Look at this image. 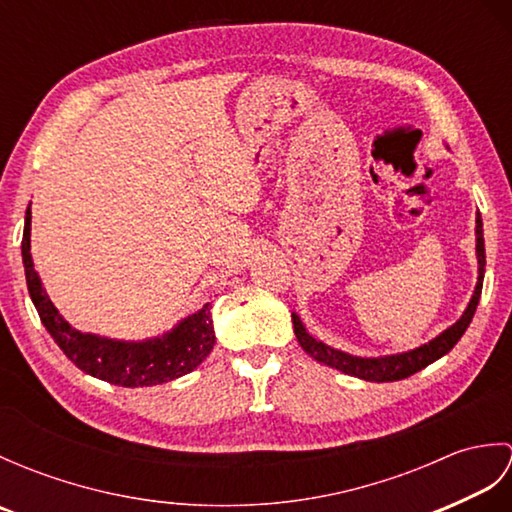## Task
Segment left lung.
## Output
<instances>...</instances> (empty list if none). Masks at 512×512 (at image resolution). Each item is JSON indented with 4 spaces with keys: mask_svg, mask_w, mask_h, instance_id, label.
Here are the masks:
<instances>
[{
    "mask_svg": "<svg viewBox=\"0 0 512 512\" xmlns=\"http://www.w3.org/2000/svg\"><path fill=\"white\" fill-rule=\"evenodd\" d=\"M475 253H477V284H475L469 306H466L462 317L455 321L451 328L440 332L436 339H431L429 343L416 347V350L387 354V356H369V358L347 354L343 350H334V347L314 339V336L306 330V325H303V321L299 319V314L292 312V325H295V336L299 345L303 347V352L314 358V361L339 369L343 374L369 380V383H394V380H402L420 372V369L431 365L433 361H438V358H442L444 354H449L453 350V345L462 339V334L466 332V328H469L477 303H480L482 284H484V266H486L484 228H482L480 213H477V220H475Z\"/></svg>",
    "mask_w": 512,
    "mask_h": 512,
    "instance_id": "1",
    "label": "left lung"
}]
</instances>
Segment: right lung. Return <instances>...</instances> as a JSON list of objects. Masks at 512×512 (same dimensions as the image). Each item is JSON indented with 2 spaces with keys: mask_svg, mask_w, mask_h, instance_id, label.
I'll return each mask as SVG.
<instances>
[{
  "mask_svg": "<svg viewBox=\"0 0 512 512\" xmlns=\"http://www.w3.org/2000/svg\"><path fill=\"white\" fill-rule=\"evenodd\" d=\"M30 220L32 213L28 206L21 259H24L30 299L54 343L81 372L118 387H151L193 372L211 354L215 345L211 303H204L200 310L191 312L176 328L145 341H118L72 328L54 308L32 264Z\"/></svg>",
  "mask_w": 512,
  "mask_h": 512,
  "instance_id": "right-lung-1",
  "label": "right lung"
}]
</instances>
